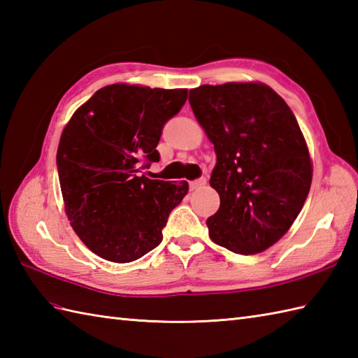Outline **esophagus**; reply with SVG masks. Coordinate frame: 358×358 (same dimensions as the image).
I'll return each mask as SVG.
<instances>
[{"label": "esophagus", "instance_id": "34e87169", "mask_svg": "<svg viewBox=\"0 0 358 358\" xmlns=\"http://www.w3.org/2000/svg\"><path fill=\"white\" fill-rule=\"evenodd\" d=\"M191 186V191H196V189H201L203 186H206V178H199V180H194L189 183Z\"/></svg>", "mask_w": 358, "mask_h": 358}]
</instances>
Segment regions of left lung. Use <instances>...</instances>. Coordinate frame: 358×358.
<instances>
[{
  "instance_id": "obj_1",
  "label": "left lung",
  "mask_w": 358,
  "mask_h": 358,
  "mask_svg": "<svg viewBox=\"0 0 358 358\" xmlns=\"http://www.w3.org/2000/svg\"><path fill=\"white\" fill-rule=\"evenodd\" d=\"M194 115L214 144L210 186L220 209L210 240L235 254L269 249L291 229L313 183V159L291 108L260 81L189 90Z\"/></svg>"
}]
</instances>
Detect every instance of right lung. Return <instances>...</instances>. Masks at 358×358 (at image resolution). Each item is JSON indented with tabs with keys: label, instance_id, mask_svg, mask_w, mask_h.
Segmentation results:
<instances>
[{
	"label": "right lung",
	"instance_id": "1",
	"mask_svg": "<svg viewBox=\"0 0 358 358\" xmlns=\"http://www.w3.org/2000/svg\"><path fill=\"white\" fill-rule=\"evenodd\" d=\"M186 98L187 89L115 83L96 90L64 126L57 166L66 215L104 260L131 263L157 248L187 194V181L150 180L141 171L159 159L162 129Z\"/></svg>",
	"mask_w": 358,
	"mask_h": 358
}]
</instances>
